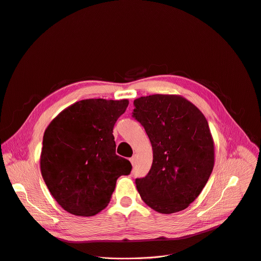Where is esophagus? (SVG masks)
<instances>
[{
  "instance_id": "34e87169",
  "label": "esophagus",
  "mask_w": 261,
  "mask_h": 261,
  "mask_svg": "<svg viewBox=\"0 0 261 261\" xmlns=\"http://www.w3.org/2000/svg\"><path fill=\"white\" fill-rule=\"evenodd\" d=\"M129 162H130L132 165L134 166V165H135V162H136V156H133V158H130V159H129Z\"/></svg>"
}]
</instances>
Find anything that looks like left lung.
I'll list each match as a JSON object with an SVG mask.
<instances>
[{
	"label": "left lung",
	"instance_id": "obj_1",
	"mask_svg": "<svg viewBox=\"0 0 261 261\" xmlns=\"http://www.w3.org/2000/svg\"><path fill=\"white\" fill-rule=\"evenodd\" d=\"M133 117L153 150L146 177L136 179L144 202L163 214L182 211L199 195L214 168V141L203 114L181 95L153 94L134 100Z\"/></svg>",
	"mask_w": 261,
	"mask_h": 261
}]
</instances>
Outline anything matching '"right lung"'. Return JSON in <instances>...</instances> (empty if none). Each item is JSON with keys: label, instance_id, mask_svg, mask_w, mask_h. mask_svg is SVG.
<instances>
[{"label": "right lung", "instance_id": "right-lung-1", "mask_svg": "<svg viewBox=\"0 0 261 261\" xmlns=\"http://www.w3.org/2000/svg\"><path fill=\"white\" fill-rule=\"evenodd\" d=\"M127 99H82L62 111L47 126L40 159L51 195L67 212L83 217L108 205L117 179L130 163L115 153L113 127Z\"/></svg>", "mask_w": 261, "mask_h": 261}]
</instances>
